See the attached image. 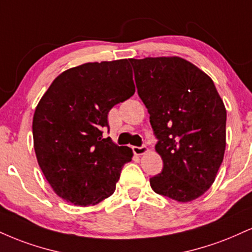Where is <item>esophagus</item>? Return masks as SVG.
<instances>
[{
    "label": "esophagus",
    "instance_id": "esophagus-1",
    "mask_svg": "<svg viewBox=\"0 0 252 252\" xmlns=\"http://www.w3.org/2000/svg\"><path fill=\"white\" fill-rule=\"evenodd\" d=\"M132 151H134L135 155H143L148 151V148L145 145H142V147H132Z\"/></svg>",
    "mask_w": 252,
    "mask_h": 252
}]
</instances>
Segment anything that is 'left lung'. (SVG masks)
<instances>
[{
  "label": "left lung",
  "instance_id": "left-lung-1",
  "mask_svg": "<svg viewBox=\"0 0 252 252\" xmlns=\"http://www.w3.org/2000/svg\"><path fill=\"white\" fill-rule=\"evenodd\" d=\"M129 61L163 159L162 171L150 178V186L175 201H193L211 187L223 162L222 98L213 80L181 57Z\"/></svg>",
  "mask_w": 252,
  "mask_h": 252
}]
</instances>
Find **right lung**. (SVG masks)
I'll return each mask as SVG.
<instances>
[{"label": "right lung", "mask_w": 252, "mask_h": 252, "mask_svg": "<svg viewBox=\"0 0 252 252\" xmlns=\"http://www.w3.org/2000/svg\"><path fill=\"white\" fill-rule=\"evenodd\" d=\"M135 94L128 60L68 69L36 107L32 136L42 172L61 198L87 207L111 196L132 151L110 137L108 113Z\"/></svg>", "instance_id": "obj_1"}]
</instances>
